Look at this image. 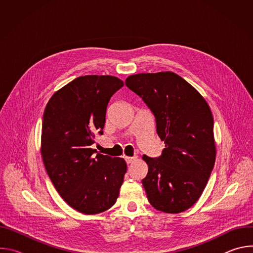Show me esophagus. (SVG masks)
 <instances>
[{
    "instance_id": "34e87169",
    "label": "esophagus",
    "mask_w": 253,
    "mask_h": 253,
    "mask_svg": "<svg viewBox=\"0 0 253 253\" xmlns=\"http://www.w3.org/2000/svg\"><path fill=\"white\" fill-rule=\"evenodd\" d=\"M125 160H126L127 164H131V163H133L137 160V157L136 156H134V157H125Z\"/></svg>"
}]
</instances>
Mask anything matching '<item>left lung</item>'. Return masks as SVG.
Returning a JSON list of instances; mask_svg holds the SVG:
<instances>
[{
	"mask_svg": "<svg viewBox=\"0 0 253 253\" xmlns=\"http://www.w3.org/2000/svg\"><path fill=\"white\" fill-rule=\"evenodd\" d=\"M126 86L142 98L165 143L159 157L143 155L142 180L150 204L166 213L190 208L201 196L215 163L213 117L199 92L173 72L129 76Z\"/></svg>",
	"mask_w": 253,
	"mask_h": 253,
	"instance_id": "8db88e82",
	"label": "left lung"
}]
</instances>
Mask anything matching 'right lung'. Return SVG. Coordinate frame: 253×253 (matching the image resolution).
Segmentation results:
<instances>
[{
	"label": "right lung",
	"instance_id": "right-lung-1",
	"mask_svg": "<svg viewBox=\"0 0 253 253\" xmlns=\"http://www.w3.org/2000/svg\"><path fill=\"white\" fill-rule=\"evenodd\" d=\"M124 86L113 76L78 77L58 90L43 115L41 153L60 196L84 214L111 208L127 170L123 158L91 148L103 134L110 98Z\"/></svg>",
	"mask_w": 253,
	"mask_h": 253
}]
</instances>
